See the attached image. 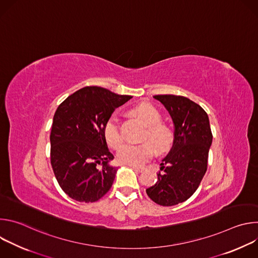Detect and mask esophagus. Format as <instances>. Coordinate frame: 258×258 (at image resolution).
<instances>
[{"instance_id": "esophagus-1", "label": "esophagus", "mask_w": 258, "mask_h": 258, "mask_svg": "<svg viewBox=\"0 0 258 258\" xmlns=\"http://www.w3.org/2000/svg\"><path fill=\"white\" fill-rule=\"evenodd\" d=\"M136 171H138V172H143L146 168L145 167H139V166H132Z\"/></svg>"}]
</instances>
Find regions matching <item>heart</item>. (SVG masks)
Wrapping results in <instances>:
<instances>
[{"label":"heart","mask_w":258,"mask_h":258,"mask_svg":"<svg viewBox=\"0 0 258 258\" xmlns=\"http://www.w3.org/2000/svg\"><path fill=\"white\" fill-rule=\"evenodd\" d=\"M132 113L137 116L147 128L144 140H149L150 142H145L139 145L125 144L117 152V160L121 164L127 165H142L147 160L150 159L155 149L159 152H164L170 148L173 141V136L170 130L162 124L161 115L158 110L150 104L142 103L132 109ZM105 139L108 145L113 149H117L123 142V136L120 132L117 119L112 116L110 117L105 125Z\"/></svg>","instance_id":"heart-1"}]
</instances>
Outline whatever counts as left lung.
<instances>
[{"label":"left lung","mask_w":258,"mask_h":258,"mask_svg":"<svg viewBox=\"0 0 258 258\" xmlns=\"http://www.w3.org/2000/svg\"><path fill=\"white\" fill-rule=\"evenodd\" d=\"M173 125V143L160 163L155 185L146 190L155 203L172 206L189 199L197 190L206 169L212 143L209 118L204 109L190 99L157 95Z\"/></svg>","instance_id":"8db88e82"}]
</instances>
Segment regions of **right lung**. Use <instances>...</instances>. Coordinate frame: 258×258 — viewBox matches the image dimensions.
Listing matches in <instances>:
<instances>
[{
    "mask_svg": "<svg viewBox=\"0 0 258 258\" xmlns=\"http://www.w3.org/2000/svg\"><path fill=\"white\" fill-rule=\"evenodd\" d=\"M132 96L86 87L57 108L50 136L51 164L61 189L80 202H95L111 188L117 168L105 139V125ZM101 165V167H98Z\"/></svg>",
    "mask_w": 258,
    "mask_h": 258,
    "instance_id": "add662e5",
    "label": "right lung"
}]
</instances>
